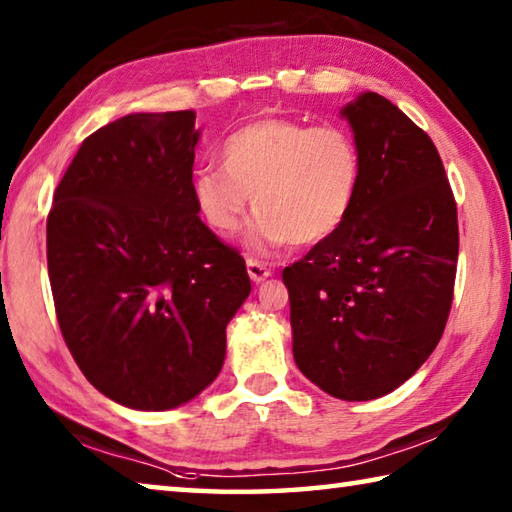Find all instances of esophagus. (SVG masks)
Segmentation results:
<instances>
[{"label": "esophagus", "mask_w": 512, "mask_h": 512, "mask_svg": "<svg viewBox=\"0 0 512 512\" xmlns=\"http://www.w3.org/2000/svg\"><path fill=\"white\" fill-rule=\"evenodd\" d=\"M246 268H248L250 280H253L255 284L264 282L266 277H271V268H268V266L262 264V262H257V259H253V257L246 259Z\"/></svg>", "instance_id": "1"}]
</instances>
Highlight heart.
<instances>
[{
    "instance_id": "heart-1",
    "label": "heart",
    "mask_w": 512,
    "mask_h": 512,
    "mask_svg": "<svg viewBox=\"0 0 512 512\" xmlns=\"http://www.w3.org/2000/svg\"><path fill=\"white\" fill-rule=\"evenodd\" d=\"M221 169L192 178L198 214L221 237L244 225L250 196L257 214L246 244L255 253L332 237L354 205L361 155L336 126L309 128L296 119L262 117L221 144Z\"/></svg>"
}]
</instances>
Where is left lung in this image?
I'll return each instance as SVG.
<instances>
[{"instance_id": "left-lung-1", "label": "left lung", "mask_w": 512, "mask_h": 512, "mask_svg": "<svg viewBox=\"0 0 512 512\" xmlns=\"http://www.w3.org/2000/svg\"><path fill=\"white\" fill-rule=\"evenodd\" d=\"M361 155L339 230L282 271L293 359L345 402L388 395L415 375L452 309L458 219L429 135L377 92L341 110Z\"/></svg>"}]
</instances>
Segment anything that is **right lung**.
<instances>
[{
	"label": "right lung",
	"mask_w": 512,
	"mask_h": 512,
	"mask_svg": "<svg viewBox=\"0 0 512 512\" xmlns=\"http://www.w3.org/2000/svg\"><path fill=\"white\" fill-rule=\"evenodd\" d=\"M192 110L135 112L81 144L47 219L60 332L112 402L169 411L219 377L246 262L198 216Z\"/></svg>",
	"instance_id": "add662e5"
}]
</instances>
